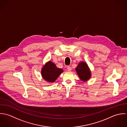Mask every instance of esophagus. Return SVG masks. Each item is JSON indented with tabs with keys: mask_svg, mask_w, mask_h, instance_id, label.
Masks as SVG:
<instances>
[{
	"mask_svg": "<svg viewBox=\"0 0 127 127\" xmlns=\"http://www.w3.org/2000/svg\"><path fill=\"white\" fill-rule=\"evenodd\" d=\"M67 69L68 71H70L71 70V67L70 66H67Z\"/></svg>",
	"mask_w": 127,
	"mask_h": 127,
	"instance_id": "34e87169",
	"label": "esophagus"
}]
</instances>
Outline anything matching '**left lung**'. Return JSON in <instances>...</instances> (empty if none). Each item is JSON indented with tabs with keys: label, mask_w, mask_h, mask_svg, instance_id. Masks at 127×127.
I'll return each mask as SVG.
<instances>
[{
	"label": "left lung",
	"mask_w": 127,
	"mask_h": 127,
	"mask_svg": "<svg viewBox=\"0 0 127 127\" xmlns=\"http://www.w3.org/2000/svg\"><path fill=\"white\" fill-rule=\"evenodd\" d=\"M76 70L80 79L84 81L88 80L91 77V71L86 63L82 62L79 63Z\"/></svg>",
	"instance_id": "1"
}]
</instances>
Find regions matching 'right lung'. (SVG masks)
I'll list each match as a JSON object with an SVG mask.
<instances>
[{
    "label": "right lung",
    "instance_id": "1",
    "mask_svg": "<svg viewBox=\"0 0 127 127\" xmlns=\"http://www.w3.org/2000/svg\"><path fill=\"white\" fill-rule=\"evenodd\" d=\"M63 71L61 68H57L54 63L49 61L42 67L41 75L45 80L52 83L55 81Z\"/></svg>",
    "mask_w": 127,
    "mask_h": 127
}]
</instances>
